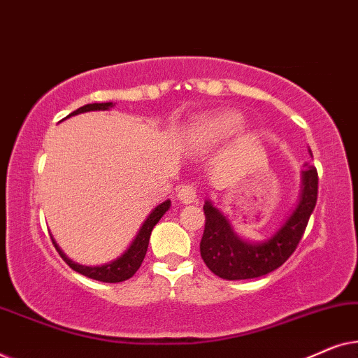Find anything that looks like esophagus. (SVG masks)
<instances>
[{
  "label": "esophagus",
  "mask_w": 358,
  "mask_h": 358,
  "mask_svg": "<svg viewBox=\"0 0 358 358\" xmlns=\"http://www.w3.org/2000/svg\"><path fill=\"white\" fill-rule=\"evenodd\" d=\"M178 200H179V202L185 203V205L194 203L195 200H197V194H195V189L192 187V185H189V184L182 185V187H180L179 192H178Z\"/></svg>",
  "instance_id": "1"
}]
</instances>
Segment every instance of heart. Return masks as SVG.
<instances>
[{
  "label": "heart",
  "instance_id": "obj_1",
  "mask_svg": "<svg viewBox=\"0 0 358 358\" xmlns=\"http://www.w3.org/2000/svg\"><path fill=\"white\" fill-rule=\"evenodd\" d=\"M243 124L244 119L236 112H220L190 124L184 134V141L192 150L213 148L238 134Z\"/></svg>",
  "mask_w": 358,
  "mask_h": 358
}]
</instances>
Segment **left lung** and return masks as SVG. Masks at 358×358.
<instances>
[{
  "label": "left lung",
  "instance_id": "left-lung-1",
  "mask_svg": "<svg viewBox=\"0 0 358 358\" xmlns=\"http://www.w3.org/2000/svg\"><path fill=\"white\" fill-rule=\"evenodd\" d=\"M301 178V195L295 210L285 223L262 243L244 241L234 233L228 218L215 208L210 200L205 202V229L200 241V256L215 275L224 280H246L267 275L295 252L317 200L315 166L306 163Z\"/></svg>",
  "mask_w": 358,
  "mask_h": 358
}]
</instances>
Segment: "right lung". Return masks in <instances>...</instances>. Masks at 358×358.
Segmentation results:
<instances>
[{
  "label": "right lung",
  "mask_w": 358,
  "mask_h": 358,
  "mask_svg": "<svg viewBox=\"0 0 358 358\" xmlns=\"http://www.w3.org/2000/svg\"><path fill=\"white\" fill-rule=\"evenodd\" d=\"M114 106L115 104H112V102H101V104L99 102H94V104H86V106L80 107V109L71 112L68 117L83 114V112H90V110H109L110 107H114ZM169 207H171V200H166V202L159 203L158 207H156L153 212L148 215V218L145 220V223L141 224L138 234H136L134 241H131L129 249H127L122 256L114 259V261L102 264V266L92 267V266H81V264L73 262L71 259H68L65 256V252L58 248V244L55 243V239L53 238H52V243L58 251V254H60V257L63 259V261H65L68 266L73 268V271L81 273V275L92 278V280L106 282V283L124 282V280H127V278L134 277V273L140 268L141 262H143V259H145V254H146V251H148L151 231H153L155 224L159 222L161 217L168 212Z\"/></svg>",
  "instance_id": "right-lung-1"
}]
</instances>
